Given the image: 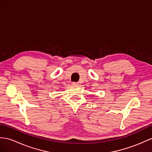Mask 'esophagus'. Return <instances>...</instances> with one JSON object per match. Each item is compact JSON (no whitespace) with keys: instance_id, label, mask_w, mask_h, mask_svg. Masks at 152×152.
Wrapping results in <instances>:
<instances>
[{"instance_id":"34e87169","label":"esophagus","mask_w":152,"mask_h":152,"mask_svg":"<svg viewBox=\"0 0 152 152\" xmlns=\"http://www.w3.org/2000/svg\"><path fill=\"white\" fill-rule=\"evenodd\" d=\"M72 85H74V86H77V85H79V83L76 82H73Z\"/></svg>"}]
</instances>
